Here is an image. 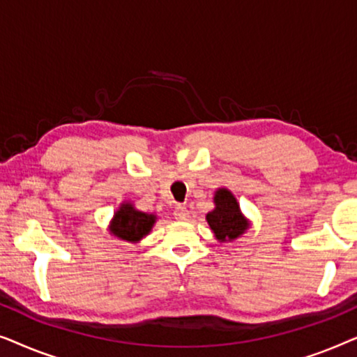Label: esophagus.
<instances>
[{
	"mask_svg": "<svg viewBox=\"0 0 357 357\" xmlns=\"http://www.w3.org/2000/svg\"><path fill=\"white\" fill-rule=\"evenodd\" d=\"M174 218L177 219V221H187V219H188V209L182 206V204H178V206L174 209Z\"/></svg>",
	"mask_w": 357,
	"mask_h": 357,
	"instance_id": "34e87169",
	"label": "esophagus"
}]
</instances>
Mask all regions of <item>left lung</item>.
I'll return each mask as SVG.
<instances>
[{"instance_id": "obj_1", "label": "left lung", "mask_w": 357, "mask_h": 357, "mask_svg": "<svg viewBox=\"0 0 357 357\" xmlns=\"http://www.w3.org/2000/svg\"><path fill=\"white\" fill-rule=\"evenodd\" d=\"M214 209L206 214L208 226L211 229L218 242L227 243L242 237L252 222L242 213L241 204L229 188H218L214 192Z\"/></svg>"}]
</instances>
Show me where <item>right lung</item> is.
<instances>
[{
	"label": "right lung",
	"instance_id": "add662e5",
	"mask_svg": "<svg viewBox=\"0 0 357 357\" xmlns=\"http://www.w3.org/2000/svg\"><path fill=\"white\" fill-rule=\"evenodd\" d=\"M155 221L158 216L154 213L139 211L133 203L125 199L110 219L109 232L121 242L139 243L153 231Z\"/></svg>",
	"mask_w": 357,
	"mask_h": 357
}]
</instances>
